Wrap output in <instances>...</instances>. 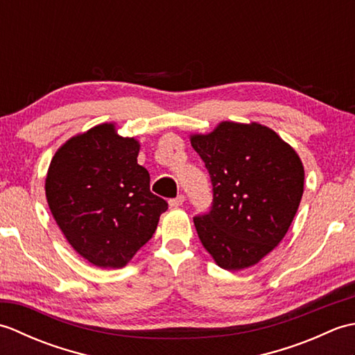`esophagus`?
Masks as SVG:
<instances>
[{
    "label": "esophagus",
    "instance_id": "obj_1",
    "mask_svg": "<svg viewBox=\"0 0 355 355\" xmlns=\"http://www.w3.org/2000/svg\"><path fill=\"white\" fill-rule=\"evenodd\" d=\"M183 202H184V195H178V197L169 200V206L171 207H180V206H183Z\"/></svg>",
    "mask_w": 355,
    "mask_h": 355
}]
</instances>
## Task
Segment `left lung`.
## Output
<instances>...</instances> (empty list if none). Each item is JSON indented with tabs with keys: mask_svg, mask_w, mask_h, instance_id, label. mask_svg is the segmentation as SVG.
Segmentation results:
<instances>
[{
	"mask_svg": "<svg viewBox=\"0 0 355 355\" xmlns=\"http://www.w3.org/2000/svg\"><path fill=\"white\" fill-rule=\"evenodd\" d=\"M191 143L214 186L212 207L193 218L201 244L224 270L254 266L290 229L304 193L302 162L256 122H221Z\"/></svg>",
	"mask_w": 355,
	"mask_h": 355,
	"instance_id": "1",
	"label": "left lung"
}]
</instances>
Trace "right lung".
I'll use <instances>...</instances> for the list:
<instances>
[{
    "mask_svg": "<svg viewBox=\"0 0 355 355\" xmlns=\"http://www.w3.org/2000/svg\"><path fill=\"white\" fill-rule=\"evenodd\" d=\"M140 143L114 123L67 140L51 158L45 197L70 245L101 268H122L153 238L168 202L149 189Z\"/></svg>",
    "mask_w": 355,
    "mask_h": 355,
    "instance_id": "obj_1",
    "label": "right lung"
}]
</instances>
